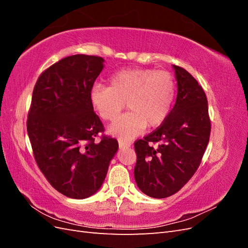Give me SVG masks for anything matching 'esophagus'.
<instances>
[{
	"label": "esophagus",
	"mask_w": 248,
	"mask_h": 248,
	"mask_svg": "<svg viewBox=\"0 0 248 248\" xmlns=\"http://www.w3.org/2000/svg\"><path fill=\"white\" fill-rule=\"evenodd\" d=\"M129 141H124V140H119V146L120 148H129L130 147Z\"/></svg>",
	"instance_id": "obj_1"
}]
</instances>
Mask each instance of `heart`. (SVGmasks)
<instances>
[{"instance_id":"heart-1","label":"heart","mask_w":248,"mask_h":248,"mask_svg":"<svg viewBox=\"0 0 248 248\" xmlns=\"http://www.w3.org/2000/svg\"><path fill=\"white\" fill-rule=\"evenodd\" d=\"M108 81L109 87L94 84L89 97L106 121L116 120L127 102L130 111L109 126L111 136L130 140L146 127H158L169 117L176 96V81L169 71L126 68L115 72Z\"/></svg>"}]
</instances>
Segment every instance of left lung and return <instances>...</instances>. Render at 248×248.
Listing matches in <instances>:
<instances>
[{
  "label": "left lung",
  "mask_w": 248,
  "mask_h": 248,
  "mask_svg": "<svg viewBox=\"0 0 248 248\" xmlns=\"http://www.w3.org/2000/svg\"><path fill=\"white\" fill-rule=\"evenodd\" d=\"M172 67L178 82L174 108L159 127L134 141V179L142 192L155 199L172 196L189 181L200 167L211 132L204 89L188 71Z\"/></svg>",
  "instance_id": "8db88e82"
}]
</instances>
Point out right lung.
I'll return each instance as SVG.
<instances>
[{
    "instance_id": "1",
    "label": "right lung",
    "mask_w": 248,
    "mask_h": 248,
    "mask_svg": "<svg viewBox=\"0 0 248 248\" xmlns=\"http://www.w3.org/2000/svg\"><path fill=\"white\" fill-rule=\"evenodd\" d=\"M98 56L66 57L44 70L33 90L27 130L35 161L49 184L71 199H86L100 188L118 140L90 102V90L103 69Z\"/></svg>"
}]
</instances>
